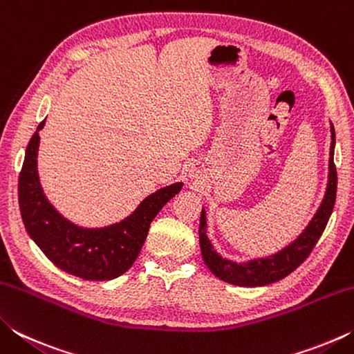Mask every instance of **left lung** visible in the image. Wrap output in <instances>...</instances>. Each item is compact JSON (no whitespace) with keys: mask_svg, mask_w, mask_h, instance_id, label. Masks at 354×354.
I'll return each instance as SVG.
<instances>
[{"mask_svg":"<svg viewBox=\"0 0 354 354\" xmlns=\"http://www.w3.org/2000/svg\"><path fill=\"white\" fill-rule=\"evenodd\" d=\"M331 128V147H329V165H328V183L326 190L323 195L319 209L310 218L308 226L304 227L295 241H292L284 248L270 256L254 257V259L236 262L227 257L221 256L214 248L212 242L209 241L206 234V211L201 209L200 218V247L201 256L215 277L225 281L227 284L241 286V287H261L267 284H273L277 281L286 278L295 268L303 263V261L310 254V251L319 242L320 236L325 231L326 223L333 214V207L335 203V192H337V171L334 167V147H335V133L333 123Z\"/></svg>","mask_w":354,"mask_h":354,"instance_id":"1","label":"left lung"}]
</instances>
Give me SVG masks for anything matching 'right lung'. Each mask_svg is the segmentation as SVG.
<instances>
[{"mask_svg":"<svg viewBox=\"0 0 354 354\" xmlns=\"http://www.w3.org/2000/svg\"><path fill=\"white\" fill-rule=\"evenodd\" d=\"M45 120L28 143L20 178L19 205L29 237L56 267L87 281H111L128 272L145 243L153 218L183 189V183L156 190L117 223L84 227L65 218L40 185L37 154Z\"/></svg>","mask_w":354,"mask_h":354,"instance_id":"1","label":"right lung"}]
</instances>
